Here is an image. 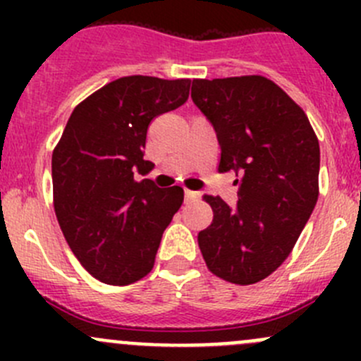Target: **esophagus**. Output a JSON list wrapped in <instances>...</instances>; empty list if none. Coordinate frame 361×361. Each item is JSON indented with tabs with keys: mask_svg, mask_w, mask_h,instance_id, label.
I'll return each mask as SVG.
<instances>
[{
	"mask_svg": "<svg viewBox=\"0 0 361 361\" xmlns=\"http://www.w3.org/2000/svg\"><path fill=\"white\" fill-rule=\"evenodd\" d=\"M199 197H201V194H199V192H194V190H187V188H185V201H187V202L197 201Z\"/></svg>",
	"mask_w": 361,
	"mask_h": 361,
	"instance_id": "obj_1",
	"label": "esophagus"
}]
</instances>
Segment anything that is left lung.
I'll return each instance as SVG.
<instances>
[{
    "label": "left lung",
    "instance_id": "left-lung-1",
    "mask_svg": "<svg viewBox=\"0 0 361 361\" xmlns=\"http://www.w3.org/2000/svg\"><path fill=\"white\" fill-rule=\"evenodd\" d=\"M192 101L216 133L218 171L241 176L234 209L204 195L213 221L199 248L214 276L253 285L286 260L314 209L318 137L304 110L264 76L194 80Z\"/></svg>",
    "mask_w": 361,
    "mask_h": 361
}]
</instances>
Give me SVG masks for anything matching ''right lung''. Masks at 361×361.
<instances>
[{"label":"right lung","mask_w":361,"mask_h":361,"mask_svg":"<svg viewBox=\"0 0 361 361\" xmlns=\"http://www.w3.org/2000/svg\"><path fill=\"white\" fill-rule=\"evenodd\" d=\"M190 80L123 76L78 104L52 154L54 209L69 248L101 283L126 286L154 269L183 188H159L143 159L152 120L188 99Z\"/></svg>","instance_id":"right-lung-1"}]
</instances>
